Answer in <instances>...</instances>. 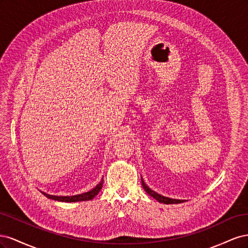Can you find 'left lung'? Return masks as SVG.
Here are the masks:
<instances>
[{
	"mask_svg": "<svg viewBox=\"0 0 248 248\" xmlns=\"http://www.w3.org/2000/svg\"><path fill=\"white\" fill-rule=\"evenodd\" d=\"M141 178V177H140ZM141 185H142V188L145 189V191L149 194V196H151L152 198H154L157 202H162V204H180V202H186V200H177V199H171V198H167V197H163L161 194L155 192L154 190H152L151 188L148 185H146V183L144 182V180L141 178Z\"/></svg>",
	"mask_w": 248,
	"mask_h": 248,
	"instance_id": "obj_1",
	"label": "left lung"
}]
</instances>
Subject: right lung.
I'll return each instance as SVG.
<instances>
[{"label": "right lung", "mask_w": 248, "mask_h": 248, "mask_svg": "<svg viewBox=\"0 0 248 248\" xmlns=\"http://www.w3.org/2000/svg\"><path fill=\"white\" fill-rule=\"evenodd\" d=\"M102 184H103V179L101 181L97 184L93 189H91L88 192H84L80 194H76V196H70V197H61V196H51V194H47L46 192L41 191L42 194H44L46 198L50 199V200H55V201H59V202H82V201H90L94 199L97 194L99 193V191L102 188Z\"/></svg>", "instance_id": "add662e5"}]
</instances>
